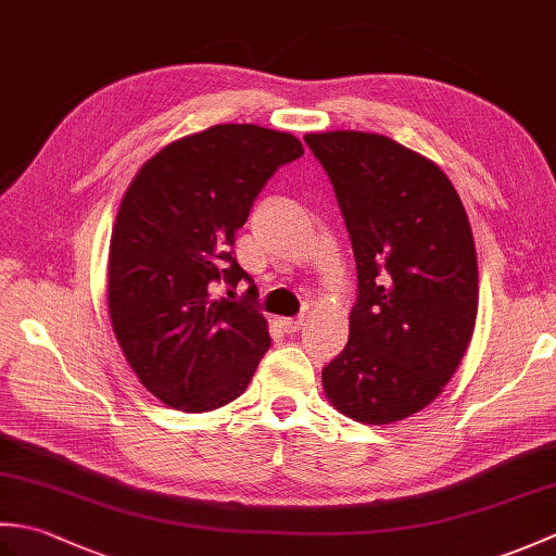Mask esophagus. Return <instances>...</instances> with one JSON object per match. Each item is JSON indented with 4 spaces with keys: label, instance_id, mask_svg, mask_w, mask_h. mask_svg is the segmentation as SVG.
Instances as JSON below:
<instances>
[{
    "label": "esophagus",
    "instance_id": "esophagus-1",
    "mask_svg": "<svg viewBox=\"0 0 556 556\" xmlns=\"http://www.w3.org/2000/svg\"><path fill=\"white\" fill-rule=\"evenodd\" d=\"M303 325H305L303 317H285V320H281V329H285L287 334L299 332V329H301Z\"/></svg>",
    "mask_w": 556,
    "mask_h": 556
}]
</instances>
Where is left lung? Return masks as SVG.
<instances>
[{
  "instance_id": "left-lung-1",
  "label": "left lung",
  "mask_w": 556,
  "mask_h": 556,
  "mask_svg": "<svg viewBox=\"0 0 556 556\" xmlns=\"http://www.w3.org/2000/svg\"><path fill=\"white\" fill-rule=\"evenodd\" d=\"M334 184L358 269L349 344L323 370L339 413L392 425L444 392L478 317V255L456 188L382 134H308Z\"/></svg>"
}]
</instances>
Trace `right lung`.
<instances>
[{
    "label": "right lung",
    "mask_w": 556,
    "mask_h": 556,
    "mask_svg": "<svg viewBox=\"0 0 556 556\" xmlns=\"http://www.w3.org/2000/svg\"><path fill=\"white\" fill-rule=\"evenodd\" d=\"M301 155L291 134L217 124L164 146L126 188L108 308L126 363L162 404L205 413L251 384L269 332L231 245L269 176ZM241 278L252 285L243 304L214 296Z\"/></svg>",
    "instance_id": "add662e5"
}]
</instances>
